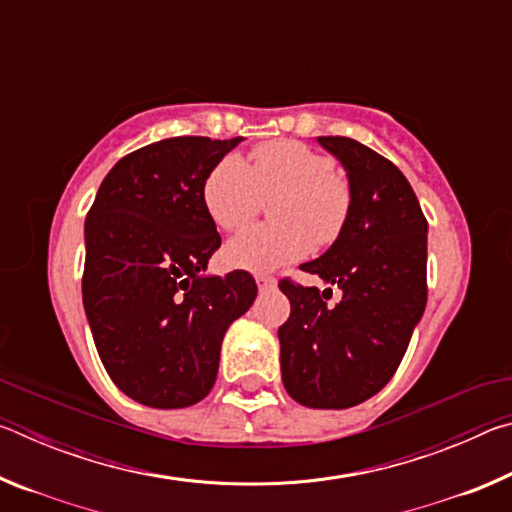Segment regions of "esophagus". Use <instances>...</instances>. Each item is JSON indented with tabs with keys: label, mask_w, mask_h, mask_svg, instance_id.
Returning <instances> with one entry per match:
<instances>
[{
	"label": "esophagus",
	"mask_w": 512,
	"mask_h": 512,
	"mask_svg": "<svg viewBox=\"0 0 512 512\" xmlns=\"http://www.w3.org/2000/svg\"><path fill=\"white\" fill-rule=\"evenodd\" d=\"M257 289L266 293V291H273L275 289V280L273 277H266V275H257Z\"/></svg>",
	"instance_id": "34e87169"
}]
</instances>
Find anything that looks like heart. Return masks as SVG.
I'll return each mask as SVG.
<instances>
[{
    "instance_id": "obj_1",
    "label": "heart",
    "mask_w": 512,
    "mask_h": 512,
    "mask_svg": "<svg viewBox=\"0 0 512 512\" xmlns=\"http://www.w3.org/2000/svg\"><path fill=\"white\" fill-rule=\"evenodd\" d=\"M271 201L273 225H255L225 248L230 266L271 273L339 237L350 212V187L334 173V160L296 140L259 144L253 164L225 155L207 173L203 205L223 230H239Z\"/></svg>"
}]
</instances>
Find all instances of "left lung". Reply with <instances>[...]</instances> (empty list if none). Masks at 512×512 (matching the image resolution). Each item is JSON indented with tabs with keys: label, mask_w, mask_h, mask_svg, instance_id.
I'll return each instance as SVG.
<instances>
[{
	"label": "left lung",
	"mask_w": 512,
	"mask_h": 512,
	"mask_svg": "<svg viewBox=\"0 0 512 512\" xmlns=\"http://www.w3.org/2000/svg\"><path fill=\"white\" fill-rule=\"evenodd\" d=\"M316 142L345 169L350 212L334 244L300 268L343 298L327 307L316 287L280 282L291 302L277 329L280 366L284 388L302 406L350 409L391 381L424 314L429 225L391 160L350 137Z\"/></svg>",
	"instance_id": "1"
}]
</instances>
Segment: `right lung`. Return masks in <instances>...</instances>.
Returning <instances> with one entry per match:
<instances>
[{
	"instance_id": "add662e5",
	"label": "right lung",
	"mask_w": 512,
	"mask_h": 512,
	"mask_svg": "<svg viewBox=\"0 0 512 512\" xmlns=\"http://www.w3.org/2000/svg\"><path fill=\"white\" fill-rule=\"evenodd\" d=\"M244 137H169L108 171L85 219L83 307L110 379L153 409L212 391L221 341L257 298L246 271L207 275L221 237L203 183Z\"/></svg>"
}]
</instances>
